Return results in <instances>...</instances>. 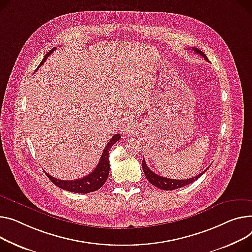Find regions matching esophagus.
Returning a JSON list of instances; mask_svg holds the SVG:
<instances>
[{
    "mask_svg": "<svg viewBox=\"0 0 252 252\" xmlns=\"http://www.w3.org/2000/svg\"><path fill=\"white\" fill-rule=\"evenodd\" d=\"M136 130V126H135V125H133L131 122H126L125 124H124V126L122 127V131H123V133L124 135H126V136H129L130 133H132L133 131Z\"/></svg>",
    "mask_w": 252,
    "mask_h": 252,
    "instance_id": "1",
    "label": "esophagus"
}]
</instances>
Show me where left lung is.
Returning <instances> with one entry per match:
<instances>
[{
    "instance_id": "left-lung-1",
    "label": "left lung",
    "mask_w": 252,
    "mask_h": 252,
    "mask_svg": "<svg viewBox=\"0 0 252 252\" xmlns=\"http://www.w3.org/2000/svg\"><path fill=\"white\" fill-rule=\"evenodd\" d=\"M191 49L193 50L194 53L200 55L206 61H208L207 56L202 52V50H199V49L196 48V47H192ZM142 167H143L144 173H145V175H146L148 181H149L151 184H153V186L157 187L158 189H164V190H173V189H180V188L186 187V186H188V184H190L191 182L195 181L200 175H203V174L207 171V169H208V168H207L204 172L199 173L198 175H196V176H194V177H191V178H189V179H180V180H179V179H170V178H166V177H162V176L157 175L156 173H154V172H153L152 170H151V169L149 168V167L147 166L146 161H145L144 158H143V162H142Z\"/></svg>"
}]
</instances>
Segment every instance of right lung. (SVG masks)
Listing matches in <instances>:
<instances>
[{
	"mask_svg": "<svg viewBox=\"0 0 252 252\" xmlns=\"http://www.w3.org/2000/svg\"><path fill=\"white\" fill-rule=\"evenodd\" d=\"M56 48H53L50 52L46 54V56L43 58L41 61L40 65L43 64V63L46 61L47 57L52 54ZM38 66V68H39ZM121 139L120 133H115V135L111 138V140L108 142L106 147L103 150V153L100 157L99 163L97 164L96 168L87 176L79 178V179H74V180H61L58 178H55L53 176H50L47 174L45 171L46 176L49 178V180L52 181L54 184L62 189L68 190L71 192H78V193H89L93 192L97 189L101 188L105 181L107 180L108 174H109V160H108V154H109V150L111 147Z\"/></svg>",
	"mask_w": 252,
	"mask_h": 252,
	"instance_id": "add662e5",
	"label": "right lung"
}]
</instances>
